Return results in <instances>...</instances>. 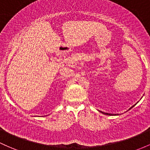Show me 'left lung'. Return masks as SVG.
Here are the masks:
<instances>
[{"label":"left lung","instance_id":"8db88e82","mask_svg":"<svg viewBox=\"0 0 150 150\" xmlns=\"http://www.w3.org/2000/svg\"><path fill=\"white\" fill-rule=\"evenodd\" d=\"M134 105H135V104H134ZM134 105H133L132 107H130L129 109H129H131L133 107H134ZM99 112H101V113L104 114H106V115H110V116H113V115H118V114H109V113H105V112H101V111H99Z\"/></svg>","mask_w":150,"mask_h":150}]
</instances>
